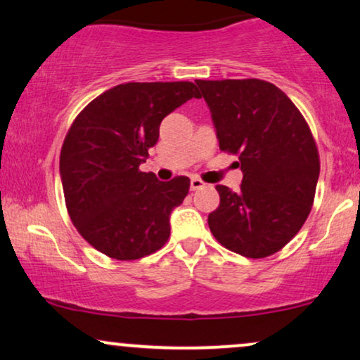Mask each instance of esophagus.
Instances as JSON below:
<instances>
[{
    "instance_id": "obj_1",
    "label": "esophagus",
    "mask_w": 360,
    "mask_h": 360,
    "mask_svg": "<svg viewBox=\"0 0 360 360\" xmlns=\"http://www.w3.org/2000/svg\"><path fill=\"white\" fill-rule=\"evenodd\" d=\"M205 187V181H202L200 179H197V176H192V180H190V188L192 190H200Z\"/></svg>"
}]
</instances>
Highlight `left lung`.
I'll return each mask as SVG.
<instances>
[{"instance_id":"left-lung-1","label":"left lung","mask_w":360,"mask_h":360,"mask_svg":"<svg viewBox=\"0 0 360 360\" xmlns=\"http://www.w3.org/2000/svg\"><path fill=\"white\" fill-rule=\"evenodd\" d=\"M212 112L221 152L237 155L240 190L217 185L208 215L229 250L264 259L287 245L312 208L321 172L312 131L292 100L264 79H195Z\"/></svg>"}]
</instances>
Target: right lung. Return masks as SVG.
<instances>
[{"label": "right lung", "instance_id": "1", "mask_svg": "<svg viewBox=\"0 0 360 360\" xmlns=\"http://www.w3.org/2000/svg\"><path fill=\"white\" fill-rule=\"evenodd\" d=\"M190 98H200L192 82L123 83L90 101L70 127L60 155L66 210L101 254L136 260L167 243L190 179L160 181L140 163L162 120Z\"/></svg>", "mask_w": 360, "mask_h": 360}]
</instances>
